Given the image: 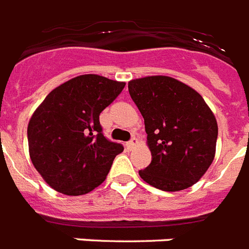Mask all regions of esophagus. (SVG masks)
I'll return each mask as SVG.
<instances>
[{
    "label": "esophagus",
    "mask_w": 249,
    "mask_h": 249,
    "mask_svg": "<svg viewBox=\"0 0 249 249\" xmlns=\"http://www.w3.org/2000/svg\"><path fill=\"white\" fill-rule=\"evenodd\" d=\"M136 144H137V140L134 137V139H131L130 141H127V142H126V148L128 149V150H131V149L134 148V146H136Z\"/></svg>",
    "instance_id": "obj_1"
}]
</instances>
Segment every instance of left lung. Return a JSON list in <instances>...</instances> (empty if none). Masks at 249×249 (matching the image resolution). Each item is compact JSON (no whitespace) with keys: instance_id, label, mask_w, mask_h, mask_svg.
Instances as JSON below:
<instances>
[{"instance_id":"8db88e82","label":"left lung","mask_w":249,"mask_h":249,"mask_svg":"<svg viewBox=\"0 0 249 249\" xmlns=\"http://www.w3.org/2000/svg\"><path fill=\"white\" fill-rule=\"evenodd\" d=\"M128 92L140 110L152 162L140 178L163 192H178L199 180L214 158L217 122L203 97L166 75L132 79Z\"/></svg>"}]
</instances>
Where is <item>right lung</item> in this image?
Listing matches in <instances>:
<instances>
[{
    "label": "right lung",
    "mask_w": 249,
    "mask_h": 249,
    "mask_svg": "<svg viewBox=\"0 0 249 249\" xmlns=\"http://www.w3.org/2000/svg\"><path fill=\"white\" fill-rule=\"evenodd\" d=\"M126 83L83 74L46 96L28 124L32 163L56 192L82 196L107 178L123 145L103 134L99 115Z\"/></svg>",
    "instance_id": "add662e5"
}]
</instances>
